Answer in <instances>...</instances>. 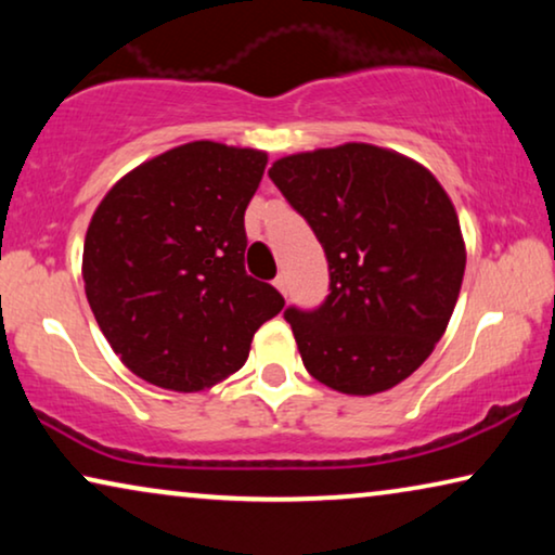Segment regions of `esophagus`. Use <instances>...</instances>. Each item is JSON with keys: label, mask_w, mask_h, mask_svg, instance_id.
Masks as SVG:
<instances>
[{"label": "esophagus", "mask_w": 555, "mask_h": 555, "mask_svg": "<svg viewBox=\"0 0 555 555\" xmlns=\"http://www.w3.org/2000/svg\"><path fill=\"white\" fill-rule=\"evenodd\" d=\"M275 287H278V291L283 293V295H287V280H285V275H278V278H275Z\"/></svg>", "instance_id": "esophagus-1"}]
</instances>
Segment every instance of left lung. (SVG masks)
<instances>
[{"mask_svg": "<svg viewBox=\"0 0 555 555\" xmlns=\"http://www.w3.org/2000/svg\"><path fill=\"white\" fill-rule=\"evenodd\" d=\"M325 249L321 308H287L308 374L351 397L414 374L444 336L465 275V240L435 173L374 143L283 156L268 171Z\"/></svg>", "mask_w": 555, "mask_h": 555, "instance_id": "1", "label": "left lung"}]
</instances>
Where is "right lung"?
Returning a JSON list of instances; mask_svg holds the SVG:
<instances>
[{"label": "right lung", "instance_id": "add662e5", "mask_svg": "<svg viewBox=\"0 0 555 555\" xmlns=\"http://www.w3.org/2000/svg\"><path fill=\"white\" fill-rule=\"evenodd\" d=\"M264 166V151L192 141L135 166L98 204L86 295L143 382L209 389L245 366L255 331L283 310V295L245 272V209Z\"/></svg>", "mask_w": 555, "mask_h": 555}]
</instances>
